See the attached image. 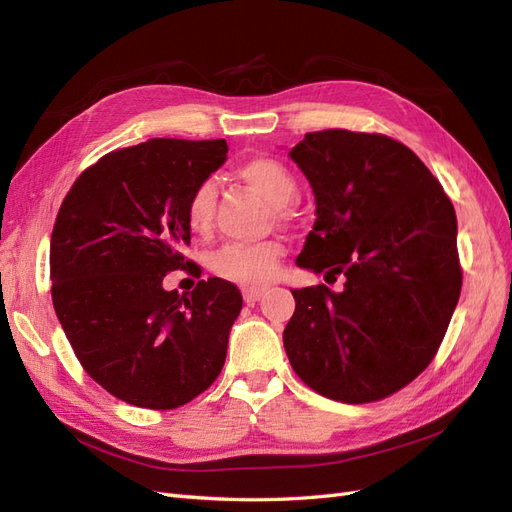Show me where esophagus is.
Listing matches in <instances>:
<instances>
[{"instance_id": "34e87169", "label": "esophagus", "mask_w": 512, "mask_h": 512, "mask_svg": "<svg viewBox=\"0 0 512 512\" xmlns=\"http://www.w3.org/2000/svg\"><path fill=\"white\" fill-rule=\"evenodd\" d=\"M262 292H265V288L262 286H247V288H243V299H245V303L252 305L262 297Z\"/></svg>"}]
</instances>
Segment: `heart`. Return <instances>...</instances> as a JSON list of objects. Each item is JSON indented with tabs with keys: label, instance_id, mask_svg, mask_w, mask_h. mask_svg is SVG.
<instances>
[{
	"label": "heart",
	"instance_id": "1",
	"mask_svg": "<svg viewBox=\"0 0 512 512\" xmlns=\"http://www.w3.org/2000/svg\"><path fill=\"white\" fill-rule=\"evenodd\" d=\"M237 175L250 183L256 192L275 205L280 218H288V203L297 196V179L286 164L275 158L245 160ZM215 220V190L209 181L200 183L185 205V222L194 235H207ZM282 258V245L275 241L262 243H226L211 256V269L224 280L239 284H262L273 280Z\"/></svg>",
	"mask_w": 512,
	"mask_h": 512
}]
</instances>
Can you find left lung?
I'll return each instance as SVG.
<instances>
[{"label": "left lung", "instance_id": "1", "mask_svg": "<svg viewBox=\"0 0 512 512\" xmlns=\"http://www.w3.org/2000/svg\"><path fill=\"white\" fill-rule=\"evenodd\" d=\"M290 158L316 196L297 265L344 275L342 292L292 290L290 365L344 404L389 397L431 363L459 301L451 198L414 151L376 132H309Z\"/></svg>", "mask_w": 512, "mask_h": 512}]
</instances>
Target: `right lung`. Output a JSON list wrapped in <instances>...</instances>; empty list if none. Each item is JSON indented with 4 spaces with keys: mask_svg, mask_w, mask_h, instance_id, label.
Returning a JSON list of instances; mask_svg holds the SVG:
<instances>
[{
    "mask_svg": "<svg viewBox=\"0 0 512 512\" xmlns=\"http://www.w3.org/2000/svg\"><path fill=\"white\" fill-rule=\"evenodd\" d=\"M226 153L224 138H151L85 168L59 207L55 314L83 369L126 404L179 408L224 367L239 288L209 277L179 294L162 280L190 267L181 254L190 245L185 205Z\"/></svg>",
    "mask_w": 512,
    "mask_h": 512,
    "instance_id": "obj_1",
    "label": "right lung"
}]
</instances>
